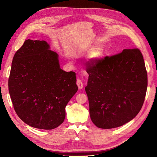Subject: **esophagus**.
<instances>
[{
    "mask_svg": "<svg viewBox=\"0 0 157 157\" xmlns=\"http://www.w3.org/2000/svg\"><path fill=\"white\" fill-rule=\"evenodd\" d=\"M77 84L78 88L79 89H82L83 88V86H84L83 82H82V81L80 79H77Z\"/></svg>",
    "mask_w": 157,
    "mask_h": 157,
    "instance_id": "esophagus-1",
    "label": "esophagus"
}]
</instances>
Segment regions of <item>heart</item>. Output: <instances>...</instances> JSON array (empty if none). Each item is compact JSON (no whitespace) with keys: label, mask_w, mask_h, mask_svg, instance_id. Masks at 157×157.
I'll use <instances>...</instances> for the list:
<instances>
[{"label":"heart","mask_w":157,"mask_h":157,"mask_svg":"<svg viewBox=\"0 0 157 157\" xmlns=\"http://www.w3.org/2000/svg\"><path fill=\"white\" fill-rule=\"evenodd\" d=\"M103 54V49L100 46H96L90 51L89 58L92 60H96L99 59Z\"/></svg>","instance_id":"obj_1"}]
</instances>
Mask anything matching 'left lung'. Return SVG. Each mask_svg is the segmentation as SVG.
Masks as SVG:
<instances>
[{"label":"left lung","instance_id":"left-lung-1","mask_svg":"<svg viewBox=\"0 0 157 157\" xmlns=\"http://www.w3.org/2000/svg\"><path fill=\"white\" fill-rule=\"evenodd\" d=\"M86 69L90 115L97 127H119L139 113L147 88V73L140 49H125L90 59Z\"/></svg>","mask_w":157,"mask_h":157}]
</instances>
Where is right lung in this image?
Segmentation results:
<instances>
[{
  "mask_svg": "<svg viewBox=\"0 0 157 157\" xmlns=\"http://www.w3.org/2000/svg\"><path fill=\"white\" fill-rule=\"evenodd\" d=\"M44 40L28 39L13 58L8 90L13 109L27 124L52 130L62 124L65 107L77 92L76 74L59 67Z\"/></svg>",
  "mask_w": 157,
  "mask_h": 157,
  "instance_id": "obj_1",
  "label": "right lung"
}]
</instances>
